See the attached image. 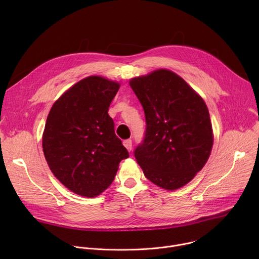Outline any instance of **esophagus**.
I'll return each mask as SVG.
<instances>
[{"label":"esophagus","mask_w":259,"mask_h":259,"mask_svg":"<svg viewBox=\"0 0 259 259\" xmlns=\"http://www.w3.org/2000/svg\"><path fill=\"white\" fill-rule=\"evenodd\" d=\"M123 144H124V146L126 147V149H127L129 152H131V150H132V140H131V139H126V140H124Z\"/></svg>","instance_id":"1"}]
</instances>
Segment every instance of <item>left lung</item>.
Wrapping results in <instances>:
<instances>
[{
    "instance_id": "left-lung-1",
    "label": "left lung",
    "mask_w": 259,
    "mask_h": 259,
    "mask_svg": "<svg viewBox=\"0 0 259 259\" xmlns=\"http://www.w3.org/2000/svg\"><path fill=\"white\" fill-rule=\"evenodd\" d=\"M146 122L134 156L145 177L174 191L189 183L209 159L213 133L203 98L175 72L157 69L129 82Z\"/></svg>"
}]
</instances>
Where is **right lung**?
Segmentation results:
<instances>
[{"label":"right lung","mask_w":259,"mask_h":259,"mask_svg":"<svg viewBox=\"0 0 259 259\" xmlns=\"http://www.w3.org/2000/svg\"><path fill=\"white\" fill-rule=\"evenodd\" d=\"M120 84L90 76L52 105L43 133V152L54 176L72 193L93 198L113 182L129 157L115 133L108 107Z\"/></svg>","instance_id":"1"}]
</instances>
